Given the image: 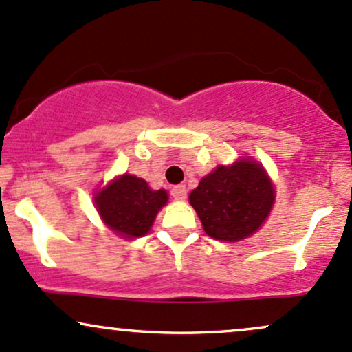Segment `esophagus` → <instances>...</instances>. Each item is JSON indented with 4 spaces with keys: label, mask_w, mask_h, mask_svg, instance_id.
<instances>
[{
    "label": "esophagus",
    "mask_w": 352,
    "mask_h": 352,
    "mask_svg": "<svg viewBox=\"0 0 352 352\" xmlns=\"http://www.w3.org/2000/svg\"><path fill=\"white\" fill-rule=\"evenodd\" d=\"M172 197L175 200H185L187 199V188L185 185H177V187L172 188Z\"/></svg>",
    "instance_id": "34e87169"
}]
</instances>
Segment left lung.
<instances>
[{
    "label": "left lung",
    "instance_id": "1",
    "mask_svg": "<svg viewBox=\"0 0 352 352\" xmlns=\"http://www.w3.org/2000/svg\"><path fill=\"white\" fill-rule=\"evenodd\" d=\"M274 197L263 165L246 157L232 165H218L192 190L188 200L208 236L241 241L265 223Z\"/></svg>",
    "mask_w": 352,
    "mask_h": 352
}]
</instances>
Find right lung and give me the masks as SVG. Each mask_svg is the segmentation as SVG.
Wrapping results in <instances>:
<instances>
[{"instance_id":"add662e5","label":"right lung","mask_w":352,"mask_h":352,"mask_svg":"<svg viewBox=\"0 0 352 352\" xmlns=\"http://www.w3.org/2000/svg\"><path fill=\"white\" fill-rule=\"evenodd\" d=\"M167 200L164 188L152 190L144 179L129 173L117 177L94 195L96 208L107 228L127 240L147 235Z\"/></svg>"}]
</instances>
